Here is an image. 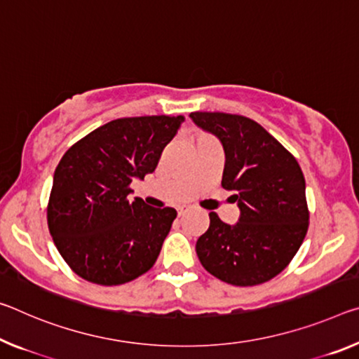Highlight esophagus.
I'll return each mask as SVG.
<instances>
[{"instance_id":"34e87169","label":"esophagus","mask_w":359,"mask_h":359,"mask_svg":"<svg viewBox=\"0 0 359 359\" xmlns=\"http://www.w3.org/2000/svg\"><path fill=\"white\" fill-rule=\"evenodd\" d=\"M189 210H190V208H179V209H177V212H179V217H180V215H184V214L189 212Z\"/></svg>"}]
</instances>
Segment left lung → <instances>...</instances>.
<instances>
[{
    "instance_id": "8db88e82",
    "label": "left lung",
    "mask_w": 359,
    "mask_h": 359,
    "mask_svg": "<svg viewBox=\"0 0 359 359\" xmlns=\"http://www.w3.org/2000/svg\"><path fill=\"white\" fill-rule=\"evenodd\" d=\"M190 118L224 147L222 187L240 208L235 225L209 214V229L196 241L198 259L233 286L269 281L286 269L309 230L302 169L252 119L220 111H193Z\"/></svg>"
}]
</instances>
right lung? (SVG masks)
<instances>
[{"mask_svg":"<svg viewBox=\"0 0 359 359\" xmlns=\"http://www.w3.org/2000/svg\"><path fill=\"white\" fill-rule=\"evenodd\" d=\"M184 116L119 118L70 147L55 168L48 225L57 251L83 280L118 286L149 271L175 219L172 208L128 200L156 169Z\"/></svg>","mask_w":359,"mask_h":359,"instance_id":"add662e5","label":"right lung"}]
</instances>
